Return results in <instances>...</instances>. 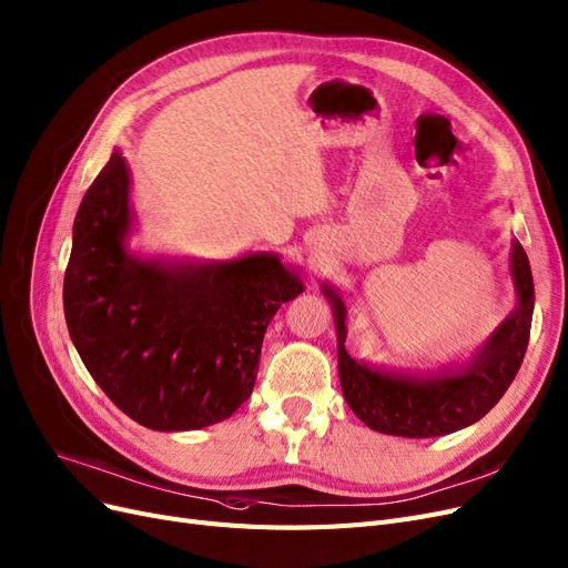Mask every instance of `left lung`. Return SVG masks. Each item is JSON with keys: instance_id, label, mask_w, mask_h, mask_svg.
<instances>
[{"instance_id": "1", "label": "left lung", "mask_w": 568, "mask_h": 568, "mask_svg": "<svg viewBox=\"0 0 568 568\" xmlns=\"http://www.w3.org/2000/svg\"><path fill=\"white\" fill-rule=\"evenodd\" d=\"M510 277L517 305L468 361L434 373H400L356 361L345 349L347 305L328 284L322 286L335 316L339 384L352 413L373 430L400 438H436L483 419L515 379L525 358L534 314L529 258L513 242Z\"/></svg>"}]
</instances>
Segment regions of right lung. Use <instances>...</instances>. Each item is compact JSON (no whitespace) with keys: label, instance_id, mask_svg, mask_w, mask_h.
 <instances>
[{"label":"right lung","instance_id":"right-lung-1","mask_svg":"<svg viewBox=\"0 0 568 568\" xmlns=\"http://www.w3.org/2000/svg\"><path fill=\"white\" fill-rule=\"evenodd\" d=\"M130 168L121 151L95 176L74 219L64 320L100 389L153 430L229 419L252 396L263 335L305 291L296 267L256 252L231 261L132 254Z\"/></svg>","mask_w":568,"mask_h":568}]
</instances>
